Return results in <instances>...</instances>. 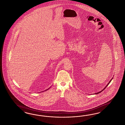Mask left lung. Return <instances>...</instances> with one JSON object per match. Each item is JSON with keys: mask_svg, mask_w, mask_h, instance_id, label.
I'll use <instances>...</instances> for the list:
<instances>
[{"mask_svg": "<svg viewBox=\"0 0 125 125\" xmlns=\"http://www.w3.org/2000/svg\"><path fill=\"white\" fill-rule=\"evenodd\" d=\"M113 79V78H112V79H111V80H110V81L109 82V83H108V84H107V86H106V87H105V88H104V89H103V90H102V91H101L99 92H98V93H95V94H99V93H100L102 91H103V90H104V89H105V88H106V87H107V85H108V84H109L111 82V81H112V80Z\"/></svg>", "mask_w": 125, "mask_h": 125, "instance_id": "left-lung-1", "label": "left lung"}]
</instances>
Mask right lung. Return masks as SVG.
<instances>
[{
  "mask_svg": "<svg viewBox=\"0 0 125 125\" xmlns=\"http://www.w3.org/2000/svg\"><path fill=\"white\" fill-rule=\"evenodd\" d=\"M49 88H48V89H46V90H48V89H49ZM45 91H46V90H45Z\"/></svg>",
  "mask_w": 125,
  "mask_h": 125,
  "instance_id": "add662e5",
  "label": "right lung"
}]
</instances>
